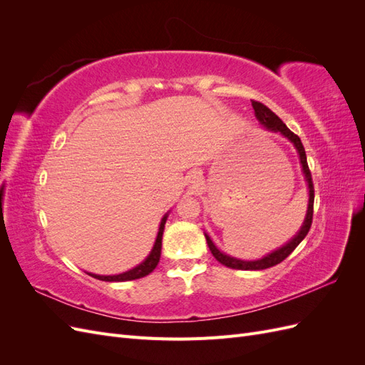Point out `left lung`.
I'll return each mask as SVG.
<instances>
[{"mask_svg": "<svg viewBox=\"0 0 365 365\" xmlns=\"http://www.w3.org/2000/svg\"><path fill=\"white\" fill-rule=\"evenodd\" d=\"M252 105V109H254V115H256L259 125L267 129V130H271V132H275V134H280L282 137H284L286 140H289L292 143V146L295 148L297 153H298V160H300V164H302V172H303V176H304V181H306V185H307V210H306V216H304V220L303 224L300 227V230L297 231L295 236L286 242L284 245H282L280 248L274 250L271 252H268L267 256H263L262 259H257V260H240V259H236V257H231L228 256V254L220 251L215 244L212 237H210L207 233L205 235V239H207V244H208V248L210 251H212V254L215 256V259L222 263L224 267L227 268H233V269H242V271H260V269H267V268H271V267H275V264H279L280 262H283L286 257L289 256V254L300 245V242L306 237V235L309 233V228H311V224H312V215H314V184H312V176H311V172H309V168H307V160H306V152H304V148H303V143L302 140L298 138L294 132L286 126L283 121L275 115L269 108H267L264 105L259 103V102H251Z\"/></svg>", "mask_w": 365, "mask_h": 365, "instance_id": "obj_1", "label": "left lung"}]
</instances>
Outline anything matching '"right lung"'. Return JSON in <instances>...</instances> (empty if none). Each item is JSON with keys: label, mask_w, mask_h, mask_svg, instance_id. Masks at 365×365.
<instances>
[{"label": "right lung", "mask_w": 365, "mask_h": 365, "mask_svg": "<svg viewBox=\"0 0 365 365\" xmlns=\"http://www.w3.org/2000/svg\"><path fill=\"white\" fill-rule=\"evenodd\" d=\"M169 213L170 212H168L161 217L157 239H155V242H153V247H152L150 252L148 254V257L143 260L141 263H138L137 267H134L129 271L121 272V274H114V275H98V274H93V272H86V274L91 275V277H94L97 280H103V282H129V280H137V279H141V277H146V275H149L153 269L157 268V264L160 262L164 225H165V220H168V217H169Z\"/></svg>", "instance_id": "right-lung-1"}]
</instances>
